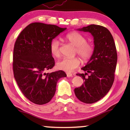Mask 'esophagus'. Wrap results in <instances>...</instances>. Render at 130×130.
<instances>
[{
	"label": "esophagus",
	"mask_w": 130,
	"mask_h": 130,
	"mask_svg": "<svg viewBox=\"0 0 130 130\" xmlns=\"http://www.w3.org/2000/svg\"><path fill=\"white\" fill-rule=\"evenodd\" d=\"M67 77H73V74L71 73H67Z\"/></svg>",
	"instance_id": "obj_1"
}]
</instances>
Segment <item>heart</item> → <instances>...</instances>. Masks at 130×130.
I'll return each instance as SVG.
<instances>
[{
    "mask_svg": "<svg viewBox=\"0 0 130 130\" xmlns=\"http://www.w3.org/2000/svg\"><path fill=\"white\" fill-rule=\"evenodd\" d=\"M65 39L76 46L75 53L83 60H87L92 57L93 53V45L90 42L86 41V38L77 32L68 33L65 36ZM60 43L57 39L53 40L50 44V51L55 57H59L60 55ZM80 60L77 57L63 58L57 63V67L59 70L70 73L72 72L80 65Z\"/></svg>",
    "mask_w": 130,
    "mask_h": 130,
    "instance_id": "1",
    "label": "heart"
}]
</instances>
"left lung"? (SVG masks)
<instances>
[{
    "label": "left lung",
    "mask_w": 130,
    "mask_h": 130,
    "mask_svg": "<svg viewBox=\"0 0 130 130\" xmlns=\"http://www.w3.org/2000/svg\"><path fill=\"white\" fill-rule=\"evenodd\" d=\"M78 30L90 33L95 46L90 60L81 68L85 73L76 74L83 78L84 83L74 89V93L80 101L91 104L103 98L112 86L117 61V51L111 32L104 27L92 24Z\"/></svg>",
    "instance_id": "1"
}]
</instances>
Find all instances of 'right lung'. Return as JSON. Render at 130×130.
Listing matches in <instances>:
<instances>
[{"label":"right lung","instance_id":"1","mask_svg":"<svg viewBox=\"0 0 130 130\" xmlns=\"http://www.w3.org/2000/svg\"><path fill=\"white\" fill-rule=\"evenodd\" d=\"M66 29L34 22L18 37L13 50L14 77L24 95L34 103L41 105L50 102L56 92L57 81L67 76L62 70L45 73L55 65L50 51L51 42Z\"/></svg>","mask_w":130,"mask_h":130}]
</instances>
